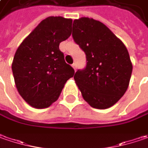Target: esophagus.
<instances>
[{"label":"esophagus","mask_w":148,"mask_h":148,"mask_svg":"<svg viewBox=\"0 0 148 148\" xmlns=\"http://www.w3.org/2000/svg\"><path fill=\"white\" fill-rule=\"evenodd\" d=\"M72 67L74 68V70L75 71L77 70V64H76V63H73V64H72Z\"/></svg>","instance_id":"obj_1"}]
</instances>
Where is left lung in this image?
I'll use <instances>...</instances> for the list:
<instances>
[{"mask_svg": "<svg viewBox=\"0 0 148 148\" xmlns=\"http://www.w3.org/2000/svg\"><path fill=\"white\" fill-rule=\"evenodd\" d=\"M72 37L86 58L85 68L74 75L83 98L97 109L113 106L129 85L132 65L127 49L108 27L92 18L74 20Z\"/></svg>", "mask_w": 148, "mask_h": 148, "instance_id": "1", "label": "left lung"}]
</instances>
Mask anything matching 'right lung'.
<instances>
[{
    "instance_id": "1",
    "label": "right lung",
    "mask_w": 148,
    "mask_h": 148,
    "mask_svg": "<svg viewBox=\"0 0 148 148\" xmlns=\"http://www.w3.org/2000/svg\"><path fill=\"white\" fill-rule=\"evenodd\" d=\"M72 20L49 16L41 21L16 51L12 72L19 94L35 108H47L58 99L75 71L59 49L71 36Z\"/></svg>"
}]
</instances>
